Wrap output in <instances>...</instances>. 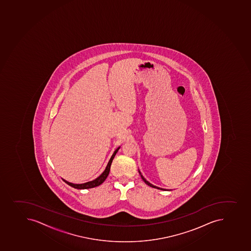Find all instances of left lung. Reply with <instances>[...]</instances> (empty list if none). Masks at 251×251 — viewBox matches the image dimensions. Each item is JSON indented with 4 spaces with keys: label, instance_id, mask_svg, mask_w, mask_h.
Returning a JSON list of instances; mask_svg holds the SVG:
<instances>
[{
    "label": "left lung",
    "instance_id": "1",
    "mask_svg": "<svg viewBox=\"0 0 251 251\" xmlns=\"http://www.w3.org/2000/svg\"><path fill=\"white\" fill-rule=\"evenodd\" d=\"M139 173H140V175H141V178H142V179H143V181L146 183V184H148L149 186L152 187V188H154V189H162V190H163L162 189H160V188H158V187L153 186V184H151V183H149L147 180H146L145 178H144L143 176L141 175V172H139Z\"/></svg>",
    "mask_w": 251,
    "mask_h": 251
}]
</instances>
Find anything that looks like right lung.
<instances>
[{
    "instance_id": "1",
    "label": "right lung",
    "mask_w": 251,
    "mask_h": 251,
    "mask_svg": "<svg viewBox=\"0 0 251 251\" xmlns=\"http://www.w3.org/2000/svg\"><path fill=\"white\" fill-rule=\"evenodd\" d=\"M119 150H120V147L115 151V153H113V155L111 156V158H110V161L108 162L107 166L105 167V170L103 172L102 174L100 175V176L97 178V179H94L93 181L87 182L85 184H72V183H70V182L66 181L64 179H63V181H64L65 183H67V184H68V185H70V186L73 187L75 189H91V188L99 186V185L102 184L103 182L105 181V179L107 178L108 175L110 173V166H111V163H112L113 159L115 158V154H116V153H117Z\"/></svg>"
}]
</instances>
